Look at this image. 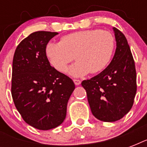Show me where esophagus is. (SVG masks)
Returning <instances> with one entry per match:
<instances>
[{"label":"esophagus","mask_w":147,"mask_h":147,"mask_svg":"<svg viewBox=\"0 0 147 147\" xmlns=\"http://www.w3.org/2000/svg\"><path fill=\"white\" fill-rule=\"evenodd\" d=\"M73 82L76 85H79L81 84V81L79 79H73Z\"/></svg>","instance_id":"obj_1"}]
</instances>
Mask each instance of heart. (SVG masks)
Returning <instances> with one entry per match:
<instances>
[{
    "label": "heart",
    "mask_w": 147,
    "mask_h": 147,
    "mask_svg": "<svg viewBox=\"0 0 147 147\" xmlns=\"http://www.w3.org/2000/svg\"><path fill=\"white\" fill-rule=\"evenodd\" d=\"M116 47L111 33L100 30H86L69 33L61 38L60 42H50L46 47L51 65L64 73L68 65L76 58L78 61L69 68V74L82 77L91 71H103L111 61Z\"/></svg>",
    "instance_id": "obj_1"
}]
</instances>
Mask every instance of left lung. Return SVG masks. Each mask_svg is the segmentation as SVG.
Here are the masks:
<instances>
[{
	"mask_svg": "<svg viewBox=\"0 0 147 147\" xmlns=\"http://www.w3.org/2000/svg\"><path fill=\"white\" fill-rule=\"evenodd\" d=\"M117 48L106 69L82 85L86 91L90 108L97 119L114 122L131 109L137 92L135 63L127 40L114 27Z\"/></svg>",
	"mask_w": 147,
	"mask_h": 147,
	"instance_id": "1",
	"label": "left lung"
}]
</instances>
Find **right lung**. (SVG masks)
<instances>
[{
    "mask_svg": "<svg viewBox=\"0 0 147 147\" xmlns=\"http://www.w3.org/2000/svg\"><path fill=\"white\" fill-rule=\"evenodd\" d=\"M56 32L37 31L17 46L13 59L11 94L24 121L38 130L59 126L75 89L73 81L50 65L46 47Z\"/></svg>",
    "mask_w": 147,
    "mask_h": 147,
    "instance_id": "obj_1",
    "label": "right lung"
}]
</instances>
